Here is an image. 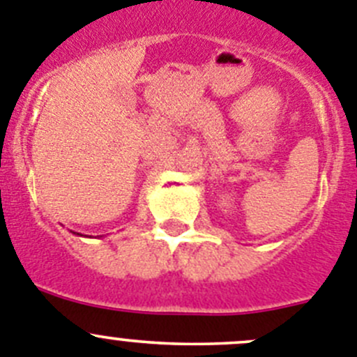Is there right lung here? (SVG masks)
<instances>
[{"mask_svg":"<svg viewBox=\"0 0 357 357\" xmlns=\"http://www.w3.org/2000/svg\"><path fill=\"white\" fill-rule=\"evenodd\" d=\"M73 234H77V236H82V234H79V232H73ZM89 238H91V236H89Z\"/></svg>","mask_w":357,"mask_h":357,"instance_id":"add662e5","label":"right lung"}]
</instances>
